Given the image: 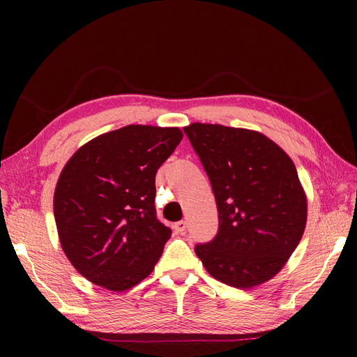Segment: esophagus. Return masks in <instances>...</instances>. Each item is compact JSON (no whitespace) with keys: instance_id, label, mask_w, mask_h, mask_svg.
<instances>
[{"instance_id":"esophagus-1","label":"esophagus","mask_w":357,"mask_h":357,"mask_svg":"<svg viewBox=\"0 0 357 357\" xmlns=\"http://www.w3.org/2000/svg\"><path fill=\"white\" fill-rule=\"evenodd\" d=\"M173 229H174V231H176V233H179V234H184V233H185V230H187V222H185V221L174 222Z\"/></svg>"}]
</instances>
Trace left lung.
Returning <instances> with one entry per match:
<instances>
[{"instance_id":"1","label":"left lung","mask_w":357,"mask_h":357,"mask_svg":"<svg viewBox=\"0 0 357 357\" xmlns=\"http://www.w3.org/2000/svg\"><path fill=\"white\" fill-rule=\"evenodd\" d=\"M206 169L219 229L196 256L215 279L236 288L267 282L284 268L304 234L307 196L285 151L248 128L184 127Z\"/></svg>"}]
</instances>
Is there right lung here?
<instances>
[{"label": "right lung", "instance_id": "1", "mask_svg": "<svg viewBox=\"0 0 357 357\" xmlns=\"http://www.w3.org/2000/svg\"><path fill=\"white\" fill-rule=\"evenodd\" d=\"M178 127L126 126L89 141L59 174L53 215L79 275L126 291L153 271L172 230L158 221L155 176L183 139Z\"/></svg>", "mask_w": 357, "mask_h": 357}]
</instances>
